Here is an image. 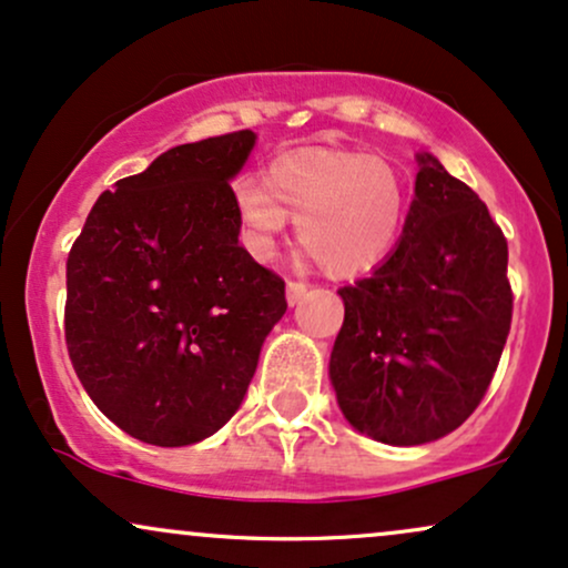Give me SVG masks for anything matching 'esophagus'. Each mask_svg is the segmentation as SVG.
Here are the masks:
<instances>
[{"label":"esophagus","mask_w":568,"mask_h":568,"mask_svg":"<svg viewBox=\"0 0 568 568\" xmlns=\"http://www.w3.org/2000/svg\"><path fill=\"white\" fill-rule=\"evenodd\" d=\"M305 292H308V286H305L303 282H286V303L297 305L300 300L305 297Z\"/></svg>","instance_id":"1"}]
</instances>
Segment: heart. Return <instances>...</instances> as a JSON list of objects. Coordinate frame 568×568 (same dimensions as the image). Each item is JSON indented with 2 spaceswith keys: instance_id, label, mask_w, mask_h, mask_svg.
Returning <instances> with one entry per match:
<instances>
[{
  "instance_id": "1",
  "label": "heart",
  "mask_w": 568,
  "mask_h": 568,
  "mask_svg": "<svg viewBox=\"0 0 568 568\" xmlns=\"http://www.w3.org/2000/svg\"><path fill=\"white\" fill-rule=\"evenodd\" d=\"M406 206L402 172L358 151H286L263 183L244 178L233 185V212L252 255L268 260L292 215L300 246L332 276L383 263L402 236Z\"/></svg>"
}]
</instances>
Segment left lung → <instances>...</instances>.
<instances>
[{"label": "left lung", "mask_w": 568, "mask_h": 568, "mask_svg": "<svg viewBox=\"0 0 568 568\" xmlns=\"http://www.w3.org/2000/svg\"><path fill=\"white\" fill-rule=\"evenodd\" d=\"M390 257L337 292L329 358L343 415L390 446L436 442L481 404L513 318L508 242L478 193L419 153Z\"/></svg>", "instance_id": "1"}]
</instances>
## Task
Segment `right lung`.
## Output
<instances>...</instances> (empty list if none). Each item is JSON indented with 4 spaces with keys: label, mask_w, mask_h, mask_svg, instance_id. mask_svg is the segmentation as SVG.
Segmentation results:
<instances>
[{
    "label": "right lung",
    "mask_w": 568,
    "mask_h": 568,
    "mask_svg": "<svg viewBox=\"0 0 568 568\" xmlns=\"http://www.w3.org/2000/svg\"><path fill=\"white\" fill-rule=\"evenodd\" d=\"M252 130L175 145L116 180L65 263V345L87 396L153 446H189L244 402L284 282L239 244L231 180Z\"/></svg>",
    "instance_id": "right-lung-1"
}]
</instances>
